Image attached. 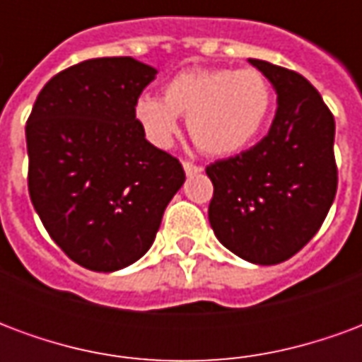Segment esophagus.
I'll return each instance as SVG.
<instances>
[{"label":"esophagus","instance_id":"obj_1","mask_svg":"<svg viewBox=\"0 0 362 362\" xmlns=\"http://www.w3.org/2000/svg\"><path fill=\"white\" fill-rule=\"evenodd\" d=\"M182 166H184V173L188 174V176H194V174H199L202 170H204L202 166L194 165V163H188V160H184V163H182Z\"/></svg>","mask_w":362,"mask_h":362}]
</instances>
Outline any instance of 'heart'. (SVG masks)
<instances>
[{
  "instance_id": "1",
  "label": "heart",
  "mask_w": 362,
  "mask_h": 362,
  "mask_svg": "<svg viewBox=\"0 0 362 362\" xmlns=\"http://www.w3.org/2000/svg\"><path fill=\"white\" fill-rule=\"evenodd\" d=\"M273 89L258 69L204 67L174 75L163 98L141 95L134 118L143 135L157 147H168L178 132V116L197 149L225 157L248 147L267 124Z\"/></svg>"
}]
</instances>
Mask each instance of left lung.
I'll list each match as a JSON object with an SVG mask.
<instances>
[{"label":"left lung","instance_id":"1","mask_svg":"<svg viewBox=\"0 0 362 362\" xmlns=\"http://www.w3.org/2000/svg\"><path fill=\"white\" fill-rule=\"evenodd\" d=\"M248 62L273 85L277 112L262 141L205 168L213 182L209 223L238 258L275 266L308 244L334 204L335 122L303 75Z\"/></svg>","mask_w":362,"mask_h":362}]
</instances>
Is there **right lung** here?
Segmentation results:
<instances>
[{
  "instance_id": "right-lung-1",
  "label": "right lung",
  "mask_w": 362,
  "mask_h": 362,
  "mask_svg": "<svg viewBox=\"0 0 362 362\" xmlns=\"http://www.w3.org/2000/svg\"><path fill=\"white\" fill-rule=\"evenodd\" d=\"M157 77L134 58H95L54 75L27 122L28 194L52 240L75 264L118 272L149 250L186 180L151 145L134 104Z\"/></svg>"
}]
</instances>
